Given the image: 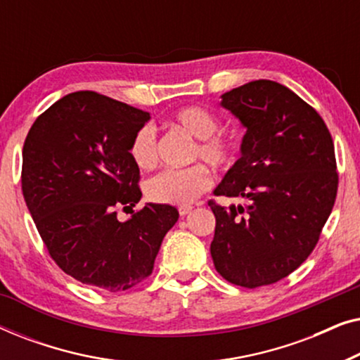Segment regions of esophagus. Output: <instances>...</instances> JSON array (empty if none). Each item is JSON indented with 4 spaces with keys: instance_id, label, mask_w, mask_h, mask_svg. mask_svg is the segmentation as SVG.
<instances>
[{
    "instance_id": "34e87169",
    "label": "esophagus",
    "mask_w": 360,
    "mask_h": 360,
    "mask_svg": "<svg viewBox=\"0 0 360 360\" xmlns=\"http://www.w3.org/2000/svg\"><path fill=\"white\" fill-rule=\"evenodd\" d=\"M191 210H193V206L185 205V206H180V208H179V213H180V216H186V214L190 213Z\"/></svg>"
}]
</instances>
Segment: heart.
<instances>
[{
	"label": "heart",
	"instance_id": "heart-1",
	"mask_svg": "<svg viewBox=\"0 0 360 360\" xmlns=\"http://www.w3.org/2000/svg\"><path fill=\"white\" fill-rule=\"evenodd\" d=\"M172 122L193 137V159H201L214 169H226L233 164L234 142L218 134L219 120L203 106H184L172 116ZM131 159L142 170L154 169L157 164V136L150 126L141 127L131 141ZM213 179L203 165L188 169H167L147 181V196L155 203L191 205L210 190Z\"/></svg>",
	"mask_w": 360,
	"mask_h": 360
}]
</instances>
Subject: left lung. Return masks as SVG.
I'll return each instance as SVG.
<instances>
[{"label":"left lung","instance_id":"8db88e82","mask_svg":"<svg viewBox=\"0 0 360 360\" xmlns=\"http://www.w3.org/2000/svg\"><path fill=\"white\" fill-rule=\"evenodd\" d=\"M245 127L240 157L213 193L244 198L229 208L210 201L214 267L245 288L278 282L316 245L338 193L333 137L308 103L272 80L221 95Z\"/></svg>","mask_w":360,"mask_h":360}]
</instances>
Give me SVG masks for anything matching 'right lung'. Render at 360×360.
<instances>
[{"instance_id": "obj_1", "label": "right lung", "mask_w": 360, "mask_h": 360, "mask_svg": "<svg viewBox=\"0 0 360 360\" xmlns=\"http://www.w3.org/2000/svg\"><path fill=\"white\" fill-rule=\"evenodd\" d=\"M149 112L95 91L60 98L34 121L22 147V195L56 264L78 282L116 293L146 280L179 219L170 205L139 203L131 141Z\"/></svg>"}]
</instances>
